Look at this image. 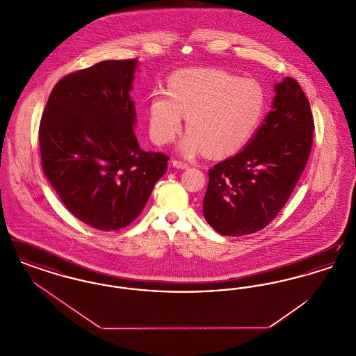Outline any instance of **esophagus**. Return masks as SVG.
I'll return each mask as SVG.
<instances>
[{
    "label": "esophagus",
    "mask_w": 356,
    "mask_h": 356,
    "mask_svg": "<svg viewBox=\"0 0 356 356\" xmlns=\"http://www.w3.org/2000/svg\"><path fill=\"white\" fill-rule=\"evenodd\" d=\"M172 165L173 167H176V168H179V170H186L188 167H189V164L186 163V161H181V160H172Z\"/></svg>",
    "instance_id": "esophagus-1"
}]
</instances>
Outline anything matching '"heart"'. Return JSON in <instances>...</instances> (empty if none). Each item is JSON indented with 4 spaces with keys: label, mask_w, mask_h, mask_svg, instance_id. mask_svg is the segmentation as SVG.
<instances>
[{
    "label": "heart",
    "mask_w": 356,
    "mask_h": 356,
    "mask_svg": "<svg viewBox=\"0 0 356 356\" xmlns=\"http://www.w3.org/2000/svg\"><path fill=\"white\" fill-rule=\"evenodd\" d=\"M264 109L266 92L254 79L215 69L181 70L168 80L167 92L153 93L149 135L157 145L170 144L180 132L184 115L189 132L180 141L181 152L229 156L252 137Z\"/></svg>",
    "instance_id": "obj_1"
}]
</instances>
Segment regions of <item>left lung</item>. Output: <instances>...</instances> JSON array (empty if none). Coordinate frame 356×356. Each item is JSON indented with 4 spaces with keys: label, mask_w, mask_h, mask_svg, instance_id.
<instances>
[{
    "label": "left lung",
    "mask_w": 356,
    "mask_h": 356,
    "mask_svg": "<svg viewBox=\"0 0 356 356\" xmlns=\"http://www.w3.org/2000/svg\"><path fill=\"white\" fill-rule=\"evenodd\" d=\"M272 111L248 145L208 170L207 222L224 236L254 234L287 203L314 141L309 102L295 79L275 85Z\"/></svg>",
    "instance_id": "1"
}]
</instances>
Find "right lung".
<instances>
[{"mask_svg":"<svg viewBox=\"0 0 356 356\" xmlns=\"http://www.w3.org/2000/svg\"><path fill=\"white\" fill-rule=\"evenodd\" d=\"M138 60H106L54 85L40 122L42 170L80 221L118 231L143 212L170 157L140 148L131 100Z\"/></svg>","mask_w":356,"mask_h":356,"instance_id":"right-lung-1","label":"right lung"}]
</instances>
